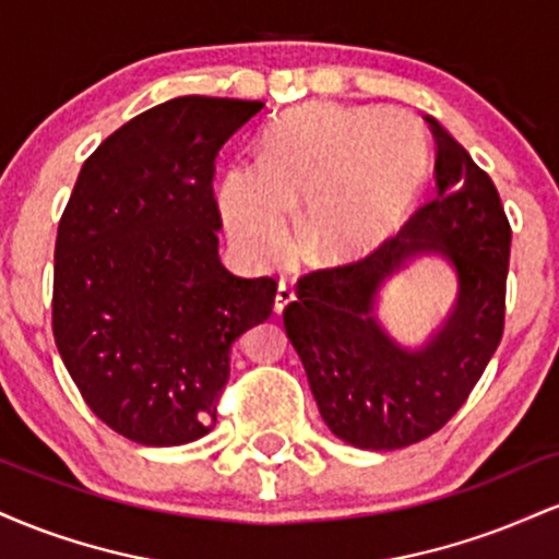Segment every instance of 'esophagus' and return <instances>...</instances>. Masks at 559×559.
<instances>
[{"instance_id": "obj_1", "label": "esophagus", "mask_w": 559, "mask_h": 559, "mask_svg": "<svg viewBox=\"0 0 559 559\" xmlns=\"http://www.w3.org/2000/svg\"><path fill=\"white\" fill-rule=\"evenodd\" d=\"M288 301H294V284L288 278H281L278 292H275V312H284Z\"/></svg>"}]
</instances>
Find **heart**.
<instances>
[{"label":"heart","instance_id":"b5f03b06","mask_svg":"<svg viewBox=\"0 0 559 559\" xmlns=\"http://www.w3.org/2000/svg\"><path fill=\"white\" fill-rule=\"evenodd\" d=\"M423 173L426 146L407 115L307 105L273 120L258 170H226L215 197L230 239L258 265L288 258V213L301 206L305 249L338 262L370 254L400 230Z\"/></svg>","mask_w":559,"mask_h":559}]
</instances>
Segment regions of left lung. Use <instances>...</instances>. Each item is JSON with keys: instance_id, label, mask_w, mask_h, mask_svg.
Wrapping results in <instances>:
<instances>
[{"instance_id": "1", "label": "left lung", "mask_w": 559, "mask_h": 559, "mask_svg": "<svg viewBox=\"0 0 559 559\" xmlns=\"http://www.w3.org/2000/svg\"><path fill=\"white\" fill-rule=\"evenodd\" d=\"M436 144V194L396 239L362 262L305 275L284 310L320 418L357 449H402L463 407L502 342L510 223L491 178L457 139L423 115ZM420 259L455 275L442 323L415 345L377 316L382 292Z\"/></svg>"}]
</instances>
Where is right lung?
Segmentation results:
<instances>
[{
    "instance_id": "obj_1",
    "label": "right lung",
    "mask_w": 559,
    "mask_h": 559,
    "mask_svg": "<svg viewBox=\"0 0 559 559\" xmlns=\"http://www.w3.org/2000/svg\"><path fill=\"white\" fill-rule=\"evenodd\" d=\"M262 102L176 96L83 163L55 243L52 329L102 423L144 447L213 431L230 346L271 318L275 281L217 254L215 159Z\"/></svg>"
}]
</instances>
